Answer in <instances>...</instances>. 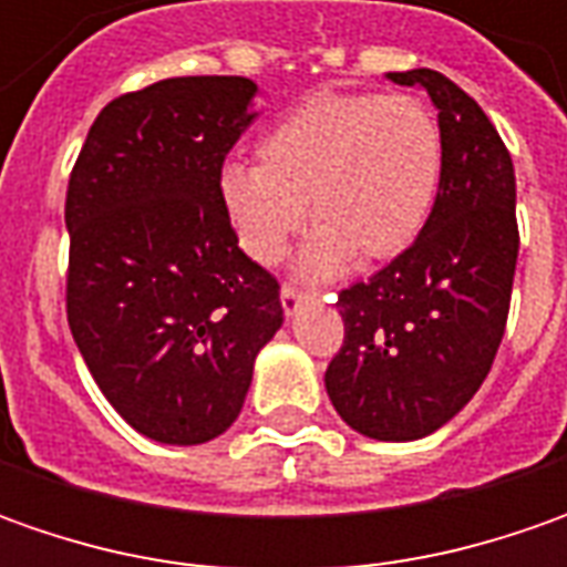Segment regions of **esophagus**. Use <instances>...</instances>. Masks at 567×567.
Wrapping results in <instances>:
<instances>
[{"instance_id":"34e87169","label":"esophagus","mask_w":567,"mask_h":567,"mask_svg":"<svg viewBox=\"0 0 567 567\" xmlns=\"http://www.w3.org/2000/svg\"><path fill=\"white\" fill-rule=\"evenodd\" d=\"M306 299H309V293H302L299 287H290V284H287V287L280 290V306H284V316L293 318L296 312L302 309V302H306Z\"/></svg>"}]
</instances>
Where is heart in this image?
Returning a JSON list of instances; mask_svg holds the SVG:
<instances>
[{
  "label": "heart",
  "mask_w": 567,
  "mask_h": 567,
  "mask_svg": "<svg viewBox=\"0 0 567 567\" xmlns=\"http://www.w3.org/2000/svg\"><path fill=\"white\" fill-rule=\"evenodd\" d=\"M442 128L410 94L318 91L258 138V164L220 169V205L243 251L277 265L309 217L302 271L324 277L353 251L381 261L425 227L442 186Z\"/></svg>",
  "instance_id": "b5f03b06"
}]
</instances>
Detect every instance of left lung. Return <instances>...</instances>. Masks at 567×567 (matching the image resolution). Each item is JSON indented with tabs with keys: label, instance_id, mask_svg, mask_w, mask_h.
<instances>
[{
	"label": "left lung",
	"instance_id": "8db88e82",
	"mask_svg": "<svg viewBox=\"0 0 567 567\" xmlns=\"http://www.w3.org/2000/svg\"><path fill=\"white\" fill-rule=\"evenodd\" d=\"M439 110L442 186L416 243L340 290L343 347L324 372L340 420L413 442L457 416L489 375L517 265L514 164L480 103L432 69L388 72Z\"/></svg>",
	"mask_w": 567,
	"mask_h": 567
}]
</instances>
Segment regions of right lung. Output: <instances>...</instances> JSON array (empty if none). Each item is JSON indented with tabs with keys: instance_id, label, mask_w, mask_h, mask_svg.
Returning <instances> with one entry per match:
<instances>
[{
	"instance_id": "obj_1",
	"label": "right lung",
	"mask_w": 567,
	"mask_h": 567,
	"mask_svg": "<svg viewBox=\"0 0 567 567\" xmlns=\"http://www.w3.org/2000/svg\"><path fill=\"white\" fill-rule=\"evenodd\" d=\"M258 84L166 78L110 100L65 195V312L125 423L202 445L236 423L258 350L284 324L277 277L229 227L217 179Z\"/></svg>"
}]
</instances>
